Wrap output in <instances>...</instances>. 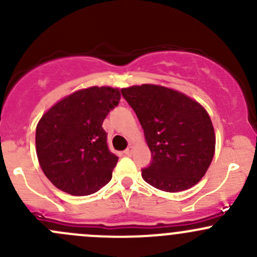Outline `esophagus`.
Segmentation results:
<instances>
[{
	"label": "esophagus",
	"instance_id": "1",
	"mask_svg": "<svg viewBox=\"0 0 257 257\" xmlns=\"http://www.w3.org/2000/svg\"><path fill=\"white\" fill-rule=\"evenodd\" d=\"M133 150H134V147H132V145H131V147H129L128 149L124 150V154H125L126 157H131V155L133 154Z\"/></svg>",
	"mask_w": 257,
	"mask_h": 257
}]
</instances>
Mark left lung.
<instances>
[{"label": "left lung", "mask_w": 257, "mask_h": 257, "mask_svg": "<svg viewBox=\"0 0 257 257\" xmlns=\"http://www.w3.org/2000/svg\"><path fill=\"white\" fill-rule=\"evenodd\" d=\"M138 116L152 163L142 177L159 190L178 193L193 188L209 169L215 132L205 108L179 90L158 84L121 88Z\"/></svg>", "instance_id": "left-lung-1"}]
</instances>
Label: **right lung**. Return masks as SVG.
<instances>
[{
  "label": "right lung",
  "mask_w": 257,
  "mask_h": 257,
  "mask_svg": "<svg viewBox=\"0 0 257 257\" xmlns=\"http://www.w3.org/2000/svg\"><path fill=\"white\" fill-rule=\"evenodd\" d=\"M120 100L114 87H89L62 98L36 128V153L45 175L59 190L90 195L112 179L118 162L102 124Z\"/></svg>",
  "instance_id": "obj_1"
}]
</instances>
